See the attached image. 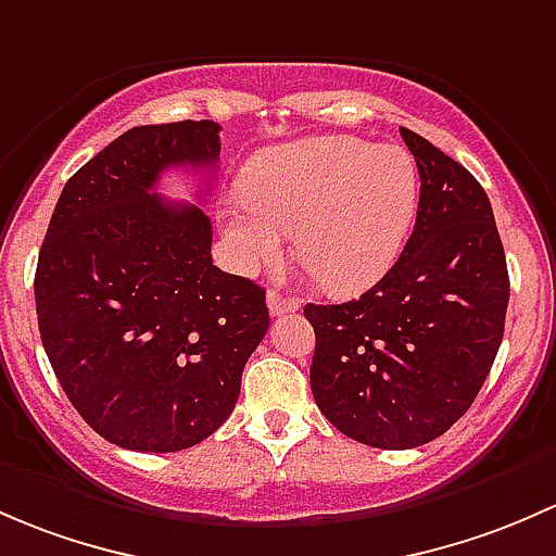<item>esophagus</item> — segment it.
<instances>
[{"instance_id":"obj_1","label":"esophagus","mask_w":556,"mask_h":556,"mask_svg":"<svg viewBox=\"0 0 556 556\" xmlns=\"http://www.w3.org/2000/svg\"><path fill=\"white\" fill-rule=\"evenodd\" d=\"M267 307H270V316H283V313H294L300 307V300L280 294V291H267Z\"/></svg>"}]
</instances>
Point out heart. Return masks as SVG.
Instances as JSON below:
<instances>
[{
    "instance_id": "1",
    "label": "heart",
    "mask_w": 556,
    "mask_h": 556,
    "mask_svg": "<svg viewBox=\"0 0 556 556\" xmlns=\"http://www.w3.org/2000/svg\"><path fill=\"white\" fill-rule=\"evenodd\" d=\"M420 179L402 147L318 136L262 154L243 194L222 208V230L243 267L270 265L286 232L331 294H356L386 276L417 214Z\"/></svg>"
}]
</instances>
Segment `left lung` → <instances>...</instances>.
Returning <instances> with one entry per match:
<instances>
[{
    "mask_svg": "<svg viewBox=\"0 0 556 556\" xmlns=\"http://www.w3.org/2000/svg\"><path fill=\"white\" fill-rule=\"evenodd\" d=\"M420 174L415 230L358 300L307 305L311 388L356 442L412 450L466 415L503 340L508 270L488 192L460 163L402 128Z\"/></svg>",
    "mask_w": 556,
    "mask_h": 556,
    "instance_id": "1",
    "label": "left lung"
}]
</instances>
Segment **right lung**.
I'll return each instance as SVG.
<instances>
[{
  "instance_id": "add662e5",
  "label": "right lung",
  "mask_w": 556,
  "mask_h": 556,
  "mask_svg": "<svg viewBox=\"0 0 556 556\" xmlns=\"http://www.w3.org/2000/svg\"><path fill=\"white\" fill-rule=\"evenodd\" d=\"M219 150L211 119L130 128L66 181L50 216L39 334L68 402L117 447L208 439L270 326L265 289L211 260L205 211L154 192L165 168H214Z\"/></svg>"
}]
</instances>
